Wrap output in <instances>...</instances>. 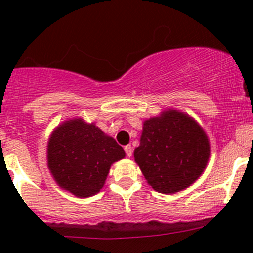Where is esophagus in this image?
<instances>
[{
	"label": "esophagus",
	"instance_id": "obj_1",
	"mask_svg": "<svg viewBox=\"0 0 253 253\" xmlns=\"http://www.w3.org/2000/svg\"><path fill=\"white\" fill-rule=\"evenodd\" d=\"M125 152H126V156L127 157L132 156V153H133L132 146H130V145H127V146H125Z\"/></svg>",
	"mask_w": 253,
	"mask_h": 253
}]
</instances>
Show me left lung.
<instances>
[{
  "instance_id": "8db88e82",
  "label": "left lung",
  "mask_w": 253,
  "mask_h": 253,
  "mask_svg": "<svg viewBox=\"0 0 253 253\" xmlns=\"http://www.w3.org/2000/svg\"><path fill=\"white\" fill-rule=\"evenodd\" d=\"M210 153L201 126L188 114L168 109L144 123L134 159L153 189L173 194L202 175Z\"/></svg>"
}]
</instances>
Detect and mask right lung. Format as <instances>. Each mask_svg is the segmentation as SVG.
Here are the masks:
<instances>
[{
  "label": "right lung",
  "instance_id": "right-lung-1",
  "mask_svg": "<svg viewBox=\"0 0 253 253\" xmlns=\"http://www.w3.org/2000/svg\"><path fill=\"white\" fill-rule=\"evenodd\" d=\"M124 157V149L112 136L81 118L59 125L47 144V165L54 181L77 197L97 194L110 165Z\"/></svg>",
  "mask_w": 253,
  "mask_h": 253
}]
</instances>
